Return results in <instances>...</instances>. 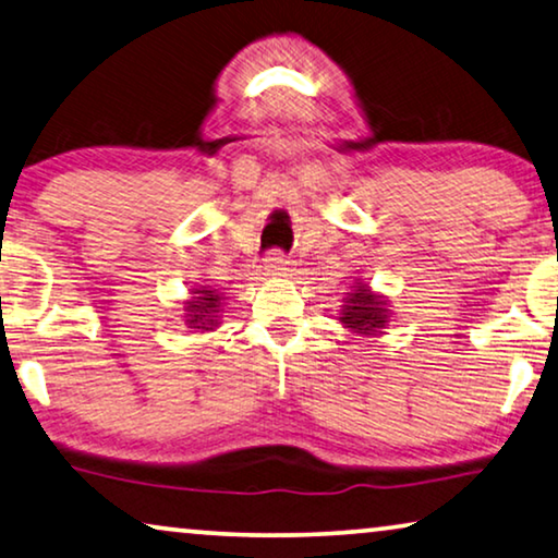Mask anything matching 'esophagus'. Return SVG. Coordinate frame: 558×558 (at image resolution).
Segmentation results:
<instances>
[{"instance_id":"1","label":"esophagus","mask_w":558,"mask_h":558,"mask_svg":"<svg viewBox=\"0 0 558 558\" xmlns=\"http://www.w3.org/2000/svg\"><path fill=\"white\" fill-rule=\"evenodd\" d=\"M290 270V260L282 251H270L265 255V272L268 276H282V272Z\"/></svg>"}]
</instances>
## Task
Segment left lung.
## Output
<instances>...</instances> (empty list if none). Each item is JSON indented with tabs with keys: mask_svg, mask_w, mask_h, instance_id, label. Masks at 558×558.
<instances>
[{
	"mask_svg": "<svg viewBox=\"0 0 558 558\" xmlns=\"http://www.w3.org/2000/svg\"><path fill=\"white\" fill-rule=\"evenodd\" d=\"M343 305V320L345 328L363 336H376V332L386 326V303H380L378 295H373L365 290V286H359L353 293H345Z\"/></svg>",
	"mask_w": 558,
	"mask_h": 558,
	"instance_id": "8db88e82",
	"label": "left lung"
}]
</instances>
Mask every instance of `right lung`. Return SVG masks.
Listing matches in <instances>:
<instances>
[{
	"instance_id": "1",
	"label": "right lung",
	"mask_w": 558,
	"mask_h": 558,
	"mask_svg": "<svg viewBox=\"0 0 558 558\" xmlns=\"http://www.w3.org/2000/svg\"><path fill=\"white\" fill-rule=\"evenodd\" d=\"M197 298H193L185 305V318H187V328H203L210 330L215 326V318H218V301L220 298L215 295V290H193Z\"/></svg>"
}]
</instances>
